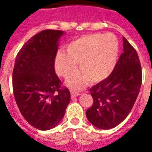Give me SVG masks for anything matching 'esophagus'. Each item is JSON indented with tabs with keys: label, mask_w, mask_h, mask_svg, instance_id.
I'll return each instance as SVG.
<instances>
[{
	"label": "esophagus",
	"mask_w": 152,
	"mask_h": 152,
	"mask_svg": "<svg viewBox=\"0 0 152 152\" xmlns=\"http://www.w3.org/2000/svg\"><path fill=\"white\" fill-rule=\"evenodd\" d=\"M70 92H71V97L72 98H75V97H76V96L80 95V93L77 92V91H75L71 90L70 91Z\"/></svg>",
	"instance_id": "34e87169"
}]
</instances>
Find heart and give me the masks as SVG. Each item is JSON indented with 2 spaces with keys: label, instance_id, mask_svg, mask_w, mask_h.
<instances>
[{
  "label": "heart",
  "instance_id": "1",
  "mask_svg": "<svg viewBox=\"0 0 152 152\" xmlns=\"http://www.w3.org/2000/svg\"><path fill=\"white\" fill-rule=\"evenodd\" d=\"M119 44L112 34H87L69 42L66 53L60 50L55 57V69L60 76L68 79L76 69V72L67 82L72 88L80 90L88 80L98 83L107 78L118 61Z\"/></svg>",
  "mask_w": 152,
  "mask_h": 152
}]
</instances>
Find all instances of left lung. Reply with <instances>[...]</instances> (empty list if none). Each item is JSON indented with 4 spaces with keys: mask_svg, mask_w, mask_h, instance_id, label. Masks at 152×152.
Here are the masks:
<instances>
[{
    "mask_svg": "<svg viewBox=\"0 0 152 152\" xmlns=\"http://www.w3.org/2000/svg\"><path fill=\"white\" fill-rule=\"evenodd\" d=\"M141 65L137 51L123 37V53L112 73L90 89L94 102L86 111L98 129H110L125 120L139 95Z\"/></svg>",
    "mask_w": 152,
    "mask_h": 152,
    "instance_id": "1",
    "label": "left lung"
}]
</instances>
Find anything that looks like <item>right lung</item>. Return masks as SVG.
Masks as SVG:
<instances>
[{
    "instance_id": "right-lung-1",
    "label": "right lung",
    "mask_w": 152,
    "mask_h": 152,
    "mask_svg": "<svg viewBox=\"0 0 152 152\" xmlns=\"http://www.w3.org/2000/svg\"><path fill=\"white\" fill-rule=\"evenodd\" d=\"M63 31L45 30L31 37L15 57L12 73L14 97L20 113L39 130L57 126L71 96L56 75L54 61Z\"/></svg>"
}]
</instances>
